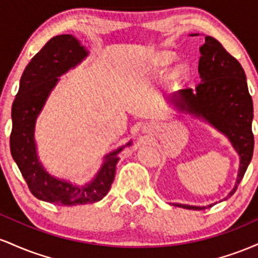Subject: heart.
<instances>
[{
    "instance_id": "1",
    "label": "heart",
    "mask_w": 258,
    "mask_h": 258,
    "mask_svg": "<svg viewBox=\"0 0 258 258\" xmlns=\"http://www.w3.org/2000/svg\"><path fill=\"white\" fill-rule=\"evenodd\" d=\"M155 59H156V64H158L159 67L166 68L176 60V55L170 51H160L155 54ZM186 74H188V68H186V65L177 64L176 67H173L172 69L168 72L167 80L168 81L177 84V82L182 81V80L185 78Z\"/></svg>"
}]
</instances>
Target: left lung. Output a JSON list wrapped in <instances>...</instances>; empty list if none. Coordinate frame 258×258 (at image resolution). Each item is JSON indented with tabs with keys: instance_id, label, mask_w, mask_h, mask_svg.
<instances>
[{
	"instance_id": "obj_1",
	"label": "left lung",
	"mask_w": 258,
	"mask_h": 258,
	"mask_svg": "<svg viewBox=\"0 0 258 258\" xmlns=\"http://www.w3.org/2000/svg\"><path fill=\"white\" fill-rule=\"evenodd\" d=\"M190 36H198L191 34ZM199 70L201 82L194 88H185L172 94L170 102L179 112L203 119L229 139L240 156V166L235 186L228 197L235 193L246 172L253 154L252 98L248 93L246 75L240 63L230 55L217 40L205 36L200 47ZM227 199V198H226ZM174 206L188 210H205L214 206Z\"/></svg>"
}]
</instances>
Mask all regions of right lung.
Returning a JSON list of instances; mask_svg holds the SVG:
<instances>
[{"label": "right lung", "mask_w": 258, "mask_h": 258, "mask_svg": "<svg viewBox=\"0 0 258 258\" xmlns=\"http://www.w3.org/2000/svg\"><path fill=\"white\" fill-rule=\"evenodd\" d=\"M87 55V49L73 35L52 37L26 65L12 105V156L34 197L57 205H85L102 200L110 190L115 178L116 164L120 160L117 154L125 148L120 147L106 154L98 173L85 185H75L53 177L38 160L35 142L37 116L58 84L59 76L79 65ZM130 144L131 142L126 146Z\"/></svg>", "instance_id": "add662e5"}]
</instances>
